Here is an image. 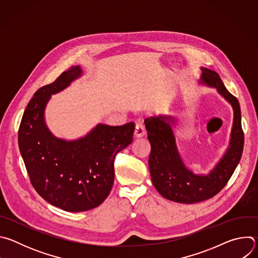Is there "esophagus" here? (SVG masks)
I'll return each instance as SVG.
<instances>
[{
	"mask_svg": "<svg viewBox=\"0 0 258 258\" xmlns=\"http://www.w3.org/2000/svg\"><path fill=\"white\" fill-rule=\"evenodd\" d=\"M146 134V130H145V126L142 124V123H138L135 127V132H134V136L136 138H141L143 136H145Z\"/></svg>",
	"mask_w": 258,
	"mask_h": 258,
	"instance_id": "34e87169",
	"label": "esophagus"
}]
</instances>
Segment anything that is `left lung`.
<instances>
[{"instance_id":"left-lung-1","label":"left lung","mask_w":258,"mask_h":258,"mask_svg":"<svg viewBox=\"0 0 258 258\" xmlns=\"http://www.w3.org/2000/svg\"><path fill=\"white\" fill-rule=\"evenodd\" d=\"M201 70L202 75L199 83L214 88L231 104L234 111L228 149L208 173H195L183 162L172 130L174 117L159 115L145 119L151 145L149 168L153 185L165 199L185 204L207 200L222 190L239 164L244 146L241 109L237 98L226 89L215 71L205 67H201Z\"/></svg>"}]
</instances>
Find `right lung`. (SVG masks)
<instances>
[{
	"mask_svg": "<svg viewBox=\"0 0 258 258\" xmlns=\"http://www.w3.org/2000/svg\"><path fill=\"white\" fill-rule=\"evenodd\" d=\"M83 76L80 65L64 71L52 84L36 91L23 113L18 145L31 185L51 205L69 212L99 206L114 181V158L133 142L135 123L120 126L98 123L86 136L64 140L54 136L45 109L55 95Z\"/></svg>",
	"mask_w": 258,
	"mask_h": 258,
	"instance_id": "obj_1",
	"label": "right lung"
}]
</instances>
